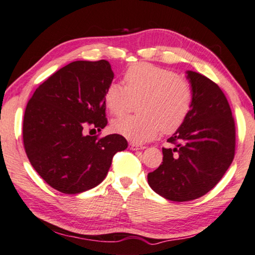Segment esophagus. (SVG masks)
<instances>
[{
  "mask_svg": "<svg viewBox=\"0 0 255 255\" xmlns=\"http://www.w3.org/2000/svg\"><path fill=\"white\" fill-rule=\"evenodd\" d=\"M145 146L142 145V144H139V143H135V142H131L130 143V149L131 150H142L144 149Z\"/></svg>",
  "mask_w": 255,
  "mask_h": 255,
  "instance_id": "34e87169",
  "label": "esophagus"
}]
</instances>
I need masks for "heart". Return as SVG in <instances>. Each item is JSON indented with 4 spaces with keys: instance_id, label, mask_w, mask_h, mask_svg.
<instances>
[{
    "instance_id": "heart-1",
    "label": "heart",
    "mask_w": 255,
    "mask_h": 255,
    "mask_svg": "<svg viewBox=\"0 0 255 255\" xmlns=\"http://www.w3.org/2000/svg\"><path fill=\"white\" fill-rule=\"evenodd\" d=\"M125 87L110 84L104 102L111 114L121 115L131 100L141 98L140 115H125L112 122V130L135 142L149 141L160 131L172 133L179 128L193 105V88L188 80L173 71L148 62H136L124 73Z\"/></svg>"
}]
</instances>
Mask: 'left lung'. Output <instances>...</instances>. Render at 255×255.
<instances>
[{
	"instance_id": "obj_1",
	"label": "left lung",
	"mask_w": 255,
	"mask_h": 255,
	"mask_svg": "<svg viewBox=\"0 0 255 255\" xmlns=\"http://www.w3.org/2000/svg\"><path fill=\"white\" fill-rule=\"evenodd\" d=\"M193 105L188 116L162 148L158 169L148 173L155 193L172 202H189L212 190L235 154V122L222 89L204 75L188 71Z\"/></svg>"
}]
</instances>
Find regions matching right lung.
<instances>
[{
  "instance_id": "right-lung-1",
  "label": "right lung",
  "mask_w": 255,
  "mask_h": 255,
  "mask_svg": "<svg viewBox=\"0 0 255 255\" xmlns=\"http://www.w3.org/2000/svg\"><path fill=\"white\" fill-rule=\"evenodd\" d=\"M114 74L106 60L73 61L35 89L25 107L23 145L39 176L60 193L79 194L104 180L120 134H86L107 124L104 93Z\"/></svg>"
}]
</instances>
